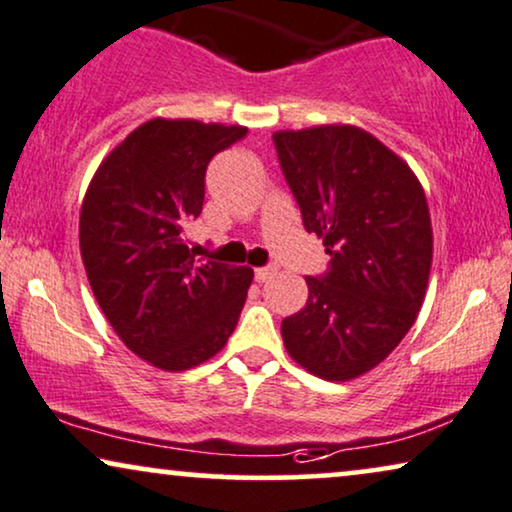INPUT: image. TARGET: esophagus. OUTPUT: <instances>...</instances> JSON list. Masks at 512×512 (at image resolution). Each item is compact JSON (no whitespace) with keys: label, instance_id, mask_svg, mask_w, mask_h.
Segmentation results:
<instances>
[{"label":"esophagus","instance_id":"esophagus-1","mask_svg":"<svg viewBox=\"0 0 512 512\" xmlns=\"http://www.w3.org/2000/svg\"><path fill=\"white\" fill-rule=\"evenodd\" d=\"M272 275H275V268H272V265H268V268H256V270H254L256 282H265V280H270Z\"/></svg>","mask_w":512,"mask_h":512}]
</instances>
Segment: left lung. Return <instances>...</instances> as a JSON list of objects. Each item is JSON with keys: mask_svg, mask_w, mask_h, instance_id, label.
I'll return each instance as SVG.
<instances>
[{"mask_svg": "<svg viewBox=\"0 0 512 512\" xmlns=\"http://www.w3.org/2000/svg\"><path fill=\"white\" fill-rule=\"evenodd\" d=\"M303 228L322 237L327 272L282 320L287 353L327 381L374 369L411 329L426 296L433 228L426 195L395 152L357 126L272 136Z\"/></svg>", "mask_w": 512, "mask_h": 512, "instance_id": "left-lung-1", "label": "left lung"}]
</instances>
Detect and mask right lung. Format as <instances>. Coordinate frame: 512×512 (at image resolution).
<instances>
[{"label": "right lung", "instance_id": "right-lung-1", "mask_svg": "<svg viewBox=\"0 0 512 512\" xmlns=\"http://www.w3.org/2000/svg\"><path fill=\"white\" fill-rule=\"evenodd\" d=\"M244 126L150 119L98 167L79 216L89 284L112 329L167 371L207 362L228 343L251 268L195 258L185 223L202 214L204 176Z\"/></svg>", "mask_w": 512, "mask_h": 512}]
</instances>
